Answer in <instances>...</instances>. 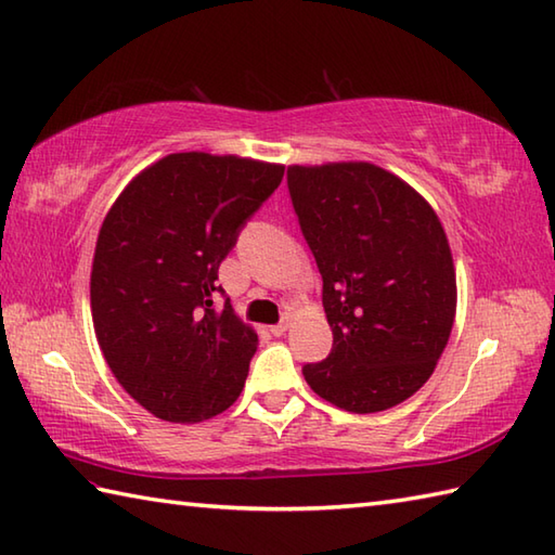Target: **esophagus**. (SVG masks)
I'll use <instances>...</instances> for the list:
<instances>
[{
	"instance_id": "34e87169",
	"label": "esophagus",
	"mask_w": 555,
	"mask_h": 555,
	"mask_svg": "<svg viewBox=\"0 0 555 555\" xmlns=\"http://www.w3.org/2000/svg\"><path fill=\"white\" fill-rule=\"evenodd\" d=\"M286 330H288V320L279 322V324H271V327H269V332L274 334V336H284V334H286Z\"/></svg>"
}]
</instances>
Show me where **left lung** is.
I'll return each mask as SVG.
<instances>
[{
	"mask_svg": "<svg viewBox=\"0 0 555 555\" xmlns=\"http://www.w3.org/2000/svg\"><path fill=\"white\" fill-rule=\"evenodd\" d=\"M300 231L322 274L332 353L302 367L314 395L375 414L436 371L457 312V276L433 206L373 163L288 166Z\"/></svg>",
	"mask_w": 555,
	"mask_h": 555,
	"instance_id": "8db88e82",
	"label": "left lung"
}]
</instances>
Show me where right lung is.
Masks as SVG:
<instances>
[{
  "label": "right lung",
  "instance_id": "right-lung-1",
  "mask_svg": "<svg viewBox=\"0 0 555 555\" xmlns=\"http://www.w3.org/2000/svg\"><path fill=\"white\" fill-rule=\"evenodd\" d=\"M284 166L170 154L105 214L91 269L93 330L117 383L149 414L199 423L241 397L257 332L214 308L219 267Z\"/></svg>",
  "mask_w": 555,
  "mask_h": 555
}]
</instances>
